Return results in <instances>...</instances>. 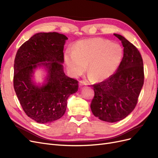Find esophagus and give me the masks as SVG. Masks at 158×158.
Wrapping results in <instances>:
<instances>
[{
	"instance_id": "esophagus-1",
	"label": "esophagus",
	"mask_w": 158,
	"mask_h": 158,
	"mask_svg": "<svg viewBox=\"0 0 158 158\" xmlns=\"http://www.w3.org/2000/svg\"><path fill=\"white\" fill-rule=\"evenodd\" d=\"M88 84L87 82H85V81H83V80H81L79 82V85L80 87H82L84 85H87Z\"/></svg>"
}]
</instances>
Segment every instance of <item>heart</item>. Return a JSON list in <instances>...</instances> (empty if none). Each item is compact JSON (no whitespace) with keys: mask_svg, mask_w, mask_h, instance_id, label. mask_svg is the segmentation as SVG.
Segmentation results:
<instances>
[{"mask_svg":"<svg viewBox=\"0 0 158 158\" xmlns=\"http://www.w3.org/2000/svg\"><path fill=\"white\" fill-rule=\"evenodd\" d=\"M123 49L120 45L102 38L80 41L74 51L68 49L64 60L70 73L82 75L86 70L96 81L106 80L113 76L120 66Z\"/></svg>","mask_w":158,"mask_h":158,"instance_id":"1","label":"heart"}]
</instances>
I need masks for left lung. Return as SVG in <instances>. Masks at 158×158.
I'll list each match as a JSON object with an SVG mask.
<instances>
[{
	"label": "left lung",
	"instance_id": "left-lung-1",
	"mask_svg": "<svg viewBox=\"0 0 158 158\" xmlns=\"http://www.w3.org/2000/svg\"><path fill=\"white\" fill-rule=\"evenodd\" d=\"M114 35L124 47L121 63L109 78L93 85L94 97L90 105L94 116L109 123L121 121L133 111L144 80L139 51L123 36Z\"/></svg>",
	"mask_w": 158,
	"mask_h": 158
}]
</instances>
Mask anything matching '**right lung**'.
I'll use <instances>...</instances> for the list:
<instances>
[{
    "instance_id": "right-lung-1",
    "label": "right lung",
    "mask_w": 158,
    "mask_h": 158,
    "mask_svg": "<svg viewBox=\"0 0 158 158\" xmlns=\"http://www.w3.org/2000/svg\"><path fill=\"white\" fill-rule=\"evenodd\" d=\"M67 37L56 32L38 33L18 49L14 64V88L23 111L37 123L53 122L63 116L67 99L78 91V82L63 70L64 45ZM48 71L39 87L31 77L37 66Z\"/></svg>"
}]
</instances>
